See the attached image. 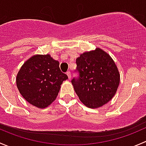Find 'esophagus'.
Segmentation results:
<instances>
[{"mask_svg": "<svg viewBox=\"0 0 146 146\" xmlns=\"http://www.w3.org/2000/svg\"><path fill=\"white\" fill-rule=\"evenodd\" d=\"M67 76H68V79H71V72H70V71H67Z\"/></svg>", "mask_w": 146, "mask_h": 146, "instance_id": "34e87169", "label": "esophagus"}]
</instances>
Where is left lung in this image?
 Here are the masks:
<instances>
[{"label": "left lung", "mask_w": 146, "mask_h": 146, "mask_svg": "<svg viewBox=\"0 0 146 146\" xmlns=\"http://www.w3.org/2000/svg\"><path fill=\"white\" fill-rule=\"evenodd\" d=\"M79 79L72 80L79 100L89 108L104 106L115 95L120 82L117 67L101 48L84 52L76 58Z\"/></svg>", "instance_id": "8db88e82"}]
</instances>
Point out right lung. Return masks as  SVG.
<instances>
[{
  "label": "right lung",
  "instance_id": "right-lung-1",
  "mask_svg": "<svg viewBox=\"0 0 146 146\" xmlns=\"http://www.w3.org/2000/svg\"><path fill=\"white\" fill-rule=\"evenodd\" d=\"M50 55H34L18 72L16 84L22 97L32 106L46 108L56 99L63 81L68 79Z\"/></svg>",
  "mask_w": 146,
  "mask_h": 146
}]
</instances>
